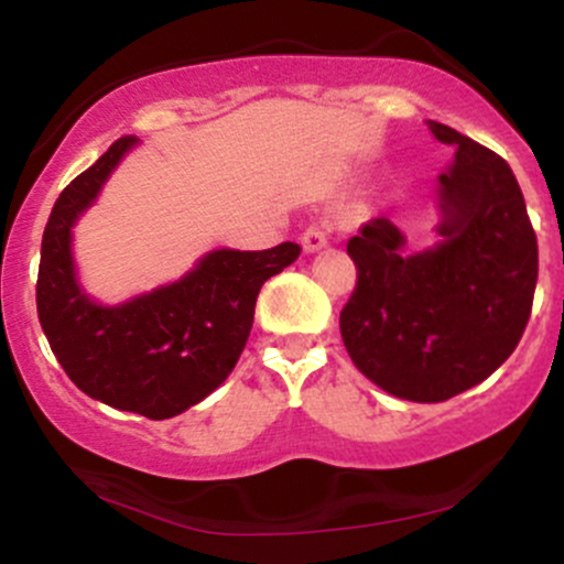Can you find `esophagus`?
I'll return each instance as SVG.
<instances>
[{
    "label": "esophagus",
    "mask_w": 564,
    "mask_h": 564,
    "mask_svg": "<svg viewBox=\"0 0 564 564\" xmlns=\"http://www.w3.org/2000/svg\"><path fill=\"white\" fill-rule=\"evenodd\" d=\"M323 246H328L326 230L318 228V225H310V228L302 232V249L304 251H321Z\"/></svg>",
    "instance_id": "esophagus-1"
}]
</instances>
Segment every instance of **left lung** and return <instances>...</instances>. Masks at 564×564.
I'll return each mask as SVG.
<instances>
[{"instance_id": "8db88e82", "label": "left lung", "mask_w": 564, "mask_h": 564, "mask_svg": "<svg viewBox=\"0 0 564 564\" xmlns=\"http://www.w3.org/2000/svg\"><path fill=\"white\" fill-rule=\"evenodd\" d=\"M456 161L440 174V241L405 254V236L377 217L347 241L358 268L339 328L352 364L413 403H443L488 379L520 345L539 241L514 172L456 129L426 121Z\"/></svg>"}]
</instances>
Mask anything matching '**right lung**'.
<instances>
[{
    "label": "right lung",
    "mask_w": 564,
    "mask_h": 564,
    "mask_svg": "<svg viewBox=\"0 0 564 564\" xmlns=\"http://www.w3.org/2000/svg\"><path fill=\"white\" fill-rule=\"evenodd\" d=\"M124 134L70 180L42 238L36 310L68 379L100 403L145 419H170L215 392L241 358L262 283L300 257L296 243L264 251L217 249L177 283L100 307L82 294L70 228L134 145Z\"/></svg>",
    "instance_id": "obj_1"
}]
</instances>
